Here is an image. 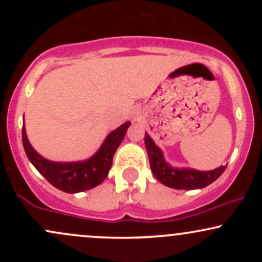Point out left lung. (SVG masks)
<instances>
[{
  "mask_svg": "<svg viewBox=\"0 0 262 262\" xmlns=\"http://www.w3.org/2000/svg\"><path fill=\"white\" fill-rule=\"evenodd\" d=\"M145 148L149 155L150 167L156 179L162 185L176 189H197L214 182L225 167L221 166L210 171H198L194 169H176L165 161L161 149L156 146L154 140L145 133Z\"/></svg>",
  "mask_w": 262,
  "mask_h": 262,
  "instance_id": "obj_1",
  "label": "left lung"
}]
</instances>
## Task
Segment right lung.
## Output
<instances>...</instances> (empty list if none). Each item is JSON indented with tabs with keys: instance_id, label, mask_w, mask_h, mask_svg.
<instances>
[{
	"instance_id": "right-lung-1",
	"label": "right lung",
	"mask_w": 262,
	"mask_h": 262,
	"mask_svg": "<svg viewBox=\"0 0 262 262\" xmlns=\"http://www.w3.org/2000/svg\"><path fill=\"white\" fill-rule=\"evenodd\" d=\"M130 122H125L107 135L98 151L90 159L76 162L49 161L32 148L26 128H22V140L29 161L34 165L54 187L68 193H77L98 186L106 179L113 162V155L121 145Z\"/></svg>"
}]
</instances>
